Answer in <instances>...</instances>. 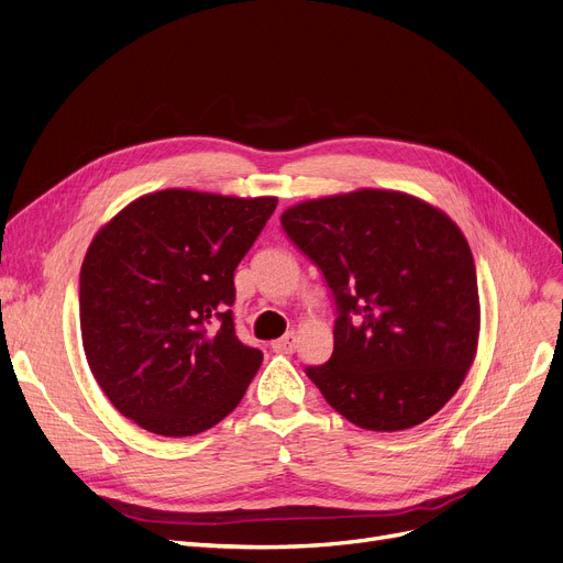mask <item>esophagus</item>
Here are the masks:
<instances>
[{"label":"esophagus","mask_w":563,"mask_h":563,"mask_svg":"<svg viewBox=\"0 0 563 563\" xmlns=\"http://www.w3.org/2000/svg\"><path fill=\"white\" fill-rule=\"evenodd\" d=\"M298 347V334L296 332H286L282 339L273 341V351L275 353H292Z\"/></svg>","instance_id":"1"}]
</instances>
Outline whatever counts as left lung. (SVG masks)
<instances>
[{
	"mask_svg": "<svg viewBox=\"0 0 563 563\" xmlns=\"http://www.w3.org/2000/svg\"><path fill=\"white\" fill-rule=\"evenodd\" d=\"M282 227L336 300L334 353L307 376L366 431H406L444 408L476 357L474 258L444 210L396 190L307 199Z\"/></svg>",
	"mask_w": 563,
	"mask_h": 563,
	"instance_id": "left-lung-1",
	"label": "left lung"
}]
</instances>
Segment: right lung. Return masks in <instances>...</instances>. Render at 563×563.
Wrapping results in <instances>:
<instances>
[{
  "label": "right lung",
  "instance_id": "1",
  "mask_svg": "<svg viewBox=\"0 0 563 563\" xmlns=\"http://www.w3.org/2000/svg\"><path fill=\"white\" fill-rule=\"evenodd\" d=\"M277 197L157 190L104 222L79 273V330L112 406L165 438L197 435L263 362L233 330V273Z\"/></svg>",
  "mask_w": 563,
  "mask_h": 563
}]
</instances>
